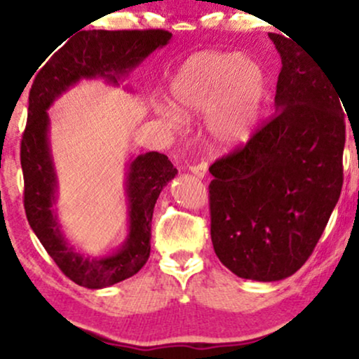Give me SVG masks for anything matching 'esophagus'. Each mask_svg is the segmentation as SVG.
Returning a JSON list of instances; mask_svg holds the SVG:
<instances>
[{"label":"esophagus","mask_w":359,"mask_h":359,"mask_svg":"<svg viewBox=\"0 0 359 359\" xmlns=\"http://www.w3.org/2000/svg\"><path fill=\"white\" fill-rule=\"evenodd\" d=\"M207 169H208V167H207L205 162H201V164H195V165L189 167V170L192 172L195 177H198V179H203V177L207 175Z\"/></svg>","instance_id":"34e87169"}]
</instances>
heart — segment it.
<instances>
[{"mask_svg": "<svg viewBox=\"0 0 359 359\" xmlns=\"http://www.w3.org/2000/svg\"><path fill=\"white\" fill-rule=\"evenodd\" d=\"M174 109L164 117L180 124L183 116L207 114L213 146L237 149L257 133L266 99V76L255 59L237 53L198 51L177 67L169 84Z\"/></svg>", "mask_w": 359, "mask_h": 359, "instance_id": "b5f03b06", "label": "heart"}]
</instances>
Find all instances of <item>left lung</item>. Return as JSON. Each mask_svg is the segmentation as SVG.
<instances>
[{
	"mask_svg": "<svg viewBox=\"0 0 359 359\" xmlns=\"http://www.w3.org/2000/svg\"><path fill=\"white\" fill-rule=\"evenodd\" d=\"M269 38L281 57L275 116L208 169L213 250L232 273L255 281L302 269L343 185L344 106L337 84L288 34Z\"/></svg>",
	"mask_w": 359,
	"mask_h": 359,
	"instance_id": "8db88e82",
	"label": "left lung"
}]
</instances>
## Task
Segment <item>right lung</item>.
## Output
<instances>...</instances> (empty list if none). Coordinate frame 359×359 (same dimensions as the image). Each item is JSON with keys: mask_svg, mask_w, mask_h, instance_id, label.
I'll use <instances>...</instances> for the list:
<instances>
[{"mask_svg": "<svg viewBox=\"0 0 359 359\" xmlns=\"http://www.w3.org/2000/svg\"><path fill=\"white\" fill-rule=\"evenodd\" d=\"M172 33L147 31H81L49 57L29 90L28 122L21 140L25 177V210L28 222L67 278L79 287L99 290L129 278L151 255V224L162 189L177 169L169 157L146 152L127 162L124 192L127 198V237L109 255H84L69 243L57 220L59 180L49 140V107L81 81L104 79L119 86L156 49L169 44Z\"/></svg>", "mask_w": 359, "mask_h": 359, "instance_id": "right-lung-1", "label": "right lung"}]
</instances>
